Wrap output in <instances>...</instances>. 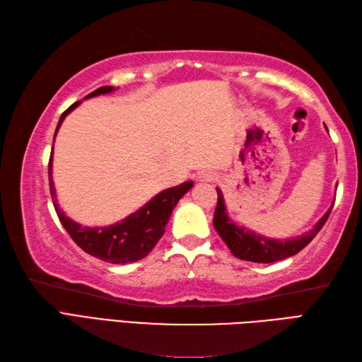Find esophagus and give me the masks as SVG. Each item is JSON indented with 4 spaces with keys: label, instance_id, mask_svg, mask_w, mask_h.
Returning <instances> with one entry per match:
<instances>
[{
    "label": "esophagus",
    "instance_id": "34e87169",
    "mask_svg": "<svg viewBox=\"0 0 362 362\" xmlns=\"http://www.w3.org/2000/svg\"><path fill=\"white\" fill-rule=\"evenodd\" d=\"M215 180H216V176L212 172H202L198 175V181H202V182H211Z\"/></svg>",
    "mask_w": 362,
    "mask_h": 362
}]
</instances>
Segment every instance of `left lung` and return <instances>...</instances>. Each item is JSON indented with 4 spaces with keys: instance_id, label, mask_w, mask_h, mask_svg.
Here are the masks:
<instances>
[{
    "instance_id": "8db88e82",
    "label": "left lung",
    "mask_w": 362,
    "mask_h": 362,
    "mask_svg": "<svg viewBox=\"0 0 362 362\" xmlns=\"http://www.w3.org/2000/svg\"><path fill=\"white\" fill-rule=\"evenodd\" d=\"M216 194H218V202H216L214 215V228L237 259L255 263H272L300 252L317 235V232L322 229L333 209V206L328 209V212L307 234L288 240H272L257 234L254 230L238 226L237 223L232 221L228 215L226 206H224V198L218 187H216Z\"/></svg>"
}]
</instances>
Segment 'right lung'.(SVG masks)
Here are the masks:
<instances>
[{
	"instance_id": "1",
	"label": "right lung",
	"mask_w": 362,
	"mask_h": 362,
	"mask_svg": "<svg viewBox=\"0 0 362 362\" xmlns=\"http://www.w3.org/2000/svg\"><path fill=\"white\" fill-rule=\"evenodd\" d=\"M113 91L115 86H100L99 90L88 94L85 99H90L100 94H108ZM80 103H82V100L74 102L65 113L62 115L59 125L55 128L54 139L55 136H57V132L63 120H65V117L72 110L77 108ZM192 187H194V181H186L176 187L165 189L163 192H159L156 197L151 198L147 204H144L139 211L128 215L127 218L120 220L119 223L103 228H86L76 223L74 220L68 218L65 212H63L59 204L55 203L57 198H55V187L52 181V153L49 159L51 197L54 202L55 212H57L63 228L66 229L71 238L74 240L77 246L82 247L86 254L115 264L133 263L144 259V257H147L151 249H153L159 242V238L164 235L165 224L168 223V218H170L175 206L178 204L182 195Z\"/></svg>"
}]
</instances>
